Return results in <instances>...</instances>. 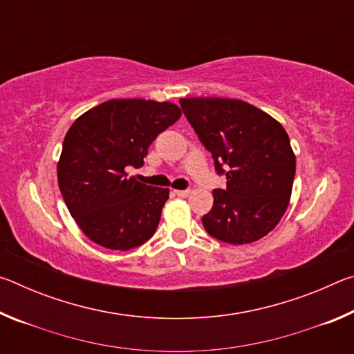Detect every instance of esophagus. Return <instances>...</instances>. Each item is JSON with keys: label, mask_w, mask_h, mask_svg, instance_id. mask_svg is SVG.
I'll return each instance as SVG.
<instances>
[{"label": "esophagus", "mask_w": 354, "mask_h": 354, "mask_svg": "<svg viewBox=\"0 0 354 354\" xmlns=\"http://www.w3.org/2000/svg\"><path fill=\"white\" fill-rule=\"evenodd\" d=\"M175 194H176L178 196H181V198H185V196H189L190 190H175Z\"/></svg>", "instance_id": "1"}]
</instances>
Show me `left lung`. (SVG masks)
<instances>
[{
    "instance_id": "1",
    "label": "left lung",
    "mask_w": 354,
    "mask_h": 354,
    "mask_svg": "<svg viewBox=\"0 0 354 354\" xmlns=\"http://www.w3.org/2000/svg\"><path fill=\"white\" fill-rule=\"evenodd\" d=\"M179 104L217 175L227 179L201 218L207 234L232 245L259 241L289 206L295 154L286 129L241 100L183 98Z\"/></svg>"
}]
</instances>
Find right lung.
<instances>
[{
    "label": "right lung",
    "mask_w": 354,
    "mask_h": 354,
    "mask_svg": "<svg viewBox=\"0 0 354 354\" xmlns=\"http://www.w3.org/2000/svg\"><path fill=\"white\" fill-rule=\"evenodd\" d=\"M181 117L173 103L111 100L76 120L64 139L57 181L71 217L92 242L127 251L156 232L169 189L153 187L139 169L148 148Z\"/></svg>",
    "instance_id": "right-lung-1"
}]
</instances>
